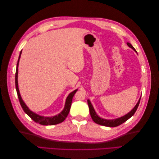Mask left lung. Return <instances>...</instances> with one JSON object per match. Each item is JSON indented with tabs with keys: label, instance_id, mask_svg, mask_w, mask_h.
<instances>
[{
	"label": "left lung",
	"instance_id": "left-lung-1",
	"mask_svg": "<svg viewBox=\"0 0 159 159\" xmlns=\"http://www.w3.org/2000/svg\"><path fill=\"white\" fill-rule=\"evenodd\" d=\"M127 44L128 45L129 47H130L131 48H132L134 52H137L136 50L134 48V47L131 44H130V43L127 42ZM140 100H141V98L139 99V102H137V103L136 104L135 106L134 107V108L129 113H128L127 114H126L125 115H124V116H123L121 117H119V118L115 119H112V120L104 119H102V117H99L98 114L95 113L93 105H91L90 101L89 99L88 100V104L89 109V112H90L91 117V118H92L93 121L95 123H96L97 124H99V125H101L105 126V127H117V126L120 125H121L124 122H125L126 121H127V120L129 118H131L133 116V115L134 114V113L136 112V111H137V109L139 107V103H140Z\"/></svg>",
	"mask_w": 159,
	"mask_h": 159
}]
</instances>
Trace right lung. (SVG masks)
Listing matches in <instances>:
<instances>
[{
	"label": "right lung",
	"instance_id": "obj_1",
	"mask_svg": "<svg viewBox=\"0 0 159 159\" xmlns=\"http://www.w3.org/2000/svg\"><path fill=\"white\" fill-rule=\"evenodd\" d=\"M21 53H22V50L20 53V55H19L17 65H16V74H15V85H16V89L19 102H20V105L22 107L23 110L25 111V112L34 121H35L36 123H39L40 125H56V124L63 122L67 117V116H68V115L70 112L71 105L72 102V99H73L74 95L76 93V91H78V89L74 90V91H72L71 93L69 94L66 101L64 109L58 115H55V116H53V117H44V116H40L39 115L32 112V111H30L29 109H28V107L26 106V105L25 103V102H23L18 89V63H19V60H20V58Z\"/></svg>",
	"mask_w": 159,
	"mask_h": 159
}]
</instances>
